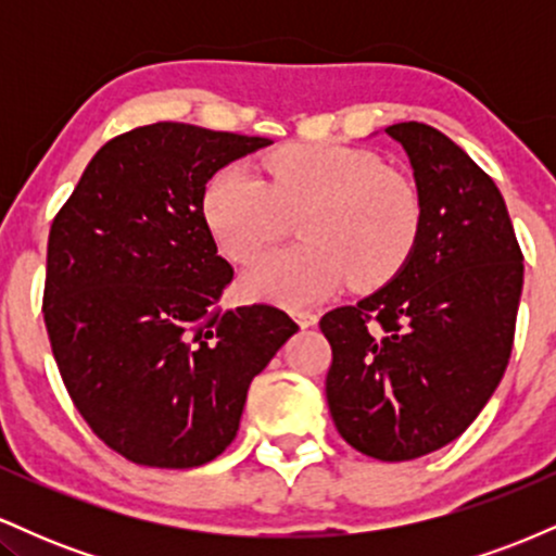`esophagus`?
<instances>
[{
	"mask_svg": "<svg viewBox=\"0 0 556 556\" xmlns=\"http://www.w3.org/2000/svg\"><path fill=\"white\" fill-rule=\"evenodd\" d=\"M295 321H298L303 329H308V327H314V324L318 321V316L314 314V311H298Z\"/></svg>",
	"mask_w": 556,
	"mask_h": 556,
	"instance_id": "34e87169",
	"label": "esophagus"
}]
</instances>
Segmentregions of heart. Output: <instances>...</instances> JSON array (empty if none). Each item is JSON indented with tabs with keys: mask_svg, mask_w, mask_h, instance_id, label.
<instances>
[{
	"mask_svg": "<svg viewBox=\"0 0 556 556\" xmlns=\"http://www.w3.org/2000/svg\"><path fill=\"white\" fill-rule=\"evenodd\" d=\"M214 172L201 212L216 245L245 264L300 219L305 242L277 248L242 277L251 298L308 305L337 287H379L402 269L420 229V198L379 156L337 143L282 146L264 162Z\"/></svg>",
	"mask_w": 556,
	"mask_h": 556,
	"instance_id": "b5f03b06",
	"label": "heart"
}]
</instances>
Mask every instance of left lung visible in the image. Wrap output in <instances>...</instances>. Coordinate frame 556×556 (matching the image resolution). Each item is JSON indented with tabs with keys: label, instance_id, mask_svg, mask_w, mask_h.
Here are the masks:
<instances>
[{
	"label": "left lung",
	"instance_id": "left-lung-1",
	"mask_svg": "<svg viewBox=\"0 0 556 556\" xmlns=\"http://www.w3.org/2000/svg\"><path fill=\"white\" fill-rule=\"evenodd\" d=\"M420 229L384 287L321 318L327 402L363 455L416 460L455 442L500 387L515 340L522 253L494 180L444 132L397 123Z\"/></svg>",
	"mask_w": 556,
	"mask_h": 556
}]
</instances>
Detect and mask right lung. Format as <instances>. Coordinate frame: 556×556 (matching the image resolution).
I'll return each instance as SVG.
<instances>
[{
    "label": "right lung",
    "mask_w": 556,
    "mask_h": 556,
    "mask_svg": "<svg viewBox=\"0 0 556 556\" xmlns=\"http://www.w3.org/2000/svg\"><path fill=\"white\" fill-rule=\"evenodd\" d=\"M269 138L156 123L96 151L54 216L43 321L96 437L136 465L198 468L238 437L253 376L298 331L274 305L219 311L232 266L201 212L214 172Z\"/></svg>",
    "instance_id": "obj_1"
}]
</instances>
